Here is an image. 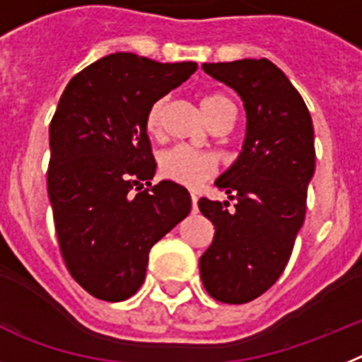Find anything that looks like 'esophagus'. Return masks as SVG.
Returning a JSON list of instances; mask_svg holds the SVG:
<instances>
[{
    "label": "esophagus",
    "instance_id": "1",
    "mask_svg": "<svg viewBox=\"0 0 362 362\" xmlns=\"http://www.w3.org/2000/svg\"><path fill=\"white\" fill-rule=\"evenodd\" d=\"M191 204H193V211H197L199 209V206H197L199 204V197L197 194H191Z\"/></svg>",
    "mask_w": 362,
    "mask_h": 362
}]
</instances>
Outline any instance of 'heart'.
<instances>
[{"label": "heart", "instance_id": "b5f03b06", "mask_svg": "<svg viewBox=\"0 0 362 362\" xmlns=\"http://www.w3.org/2000/svg\"><path fill=\"white\" fill-rule=\"evenodd\" d=\"M165 100H156L149 107L146 116V129L149 134H158L162 127V115ZM202 107L206 111L207 118L213 120L216 115H220L226 109H235L233 102L224 96V94L211 93L206 94L202 98ZM216 171V160L215 156L200 153V151L189 149V147L178 146L173 149L165 151L160 156V175L168 180L177 182V184L185 185V187H199L200 184L211 178Z\"/></svg>", "mask_w": 362, "mask_h": 362}]
</instances>
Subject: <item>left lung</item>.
<instances>
[{
  "mask_svg": "<svg viewBox=\"0 0 362 362\" xmlns=\"http://www.w3.org/2000/svg\"><path fill=\"white\" fill-rule=\"evenodd\" d=\"M202 69L240 96L246 138L240 155L215 182L235 200L233 209L228 200H199L215 226L211 246L200 257V279L220 303L244 304L275 284L303 228L315 173L313 124L303 96L269 59Z\"/></svg>",
  "mask_w": 362,
  "mask_h": 362,
  "instance_id": "obj_1",
  "label": "left lung"
}]
</instances>
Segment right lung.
Returning <instances> with one entry per match:
<instances>
[{
    "mask_svg": "<svg viewBox=\"0 0 362 362\" xmlns=\"http://www.w3.org/2000/svg\"><path fill=\"white\" fill-rule=\"evenodd\" d=\"M197 67L115 52L78 72L59 98L49 129V200L67 269L93 297L118 303L136 293L151 247L189 215L185 187L151 185L146 116Z\"/></svg>",
    "mask_w": 362,
    "mask_h": 362,
    "instance_id": "right-lung-1",
    "label": "right lung"
}]
</instances>
